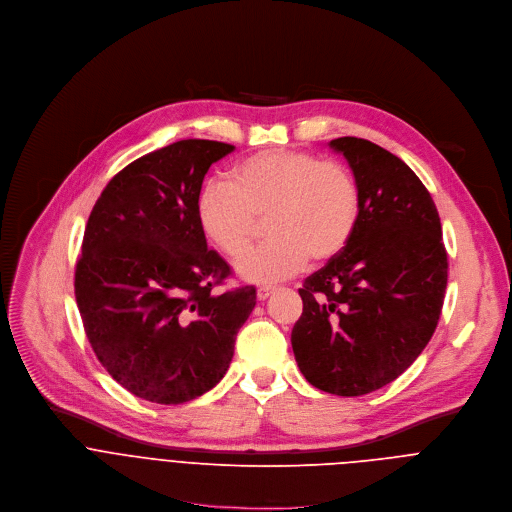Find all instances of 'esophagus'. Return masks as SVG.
I'll list each match as a JSON object with an SVG mask.
<instances>
[{
  "label": "esophagus",
  "mask_w": 512,
  "mask_h": 512,
  "mask_svg": "<svg viewBox=\"0 0 512 512\" xmlns=\"http://www.w3.org/2000/svg\"><path fill=\"white\" fill-rule=\"evenodd\" d=\"M272 292H274L272 286H260V288L256 290V296H258V300H266Z\"/></svg>",
  "instance_id": "34e87169"
}]
</instances>
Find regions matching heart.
<instances>
[{"mask_svg":"<svg viewBox=\"0 0 512 512\" xmlns=\"http://www.w3.org/2000/svg\"><path fill=\"white\" fill-rule=\"evenodd\" d=\"M363 210L361 185L339 161L298 149L258 151L210 181L195 197L197 224L226 258L236 260L267 220L269 242L238 260L250 282H278L306 260L323 264L353 240Z\"/></svg>","mask_w":512,"mask_h":512,"instance_id":"obj_1","label":"heart"}]
</instances>
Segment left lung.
Returning a JSON list of instances; mask_svg holds the SVG:
<instances>
[{"label": "left lung", "mask_w": 512, "mask_h": 512, "mask_svg": "<svg viewBox=\"0 0 512 512\" xmlns=\"http://www.w3.org/2000/svg\"><path fill=\"white\" fill-rule=\"evenodd\" d=\"M363 195L349 246L304 278L290 341L300 373L321 391L371 393L410 367L432 339L448 284L436 203L399 157L357 137L331 141Z\"/></svg>", "instance_id": "1"}]
</instances>
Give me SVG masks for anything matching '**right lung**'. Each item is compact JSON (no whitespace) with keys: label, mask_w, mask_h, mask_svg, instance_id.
<instances>
[{"label":"right lung","mask_w":512,"mask_h":512,"mask_svg":"<svg viewBox=\"0 0 512 512\" xmlns=\"http://www.w3.org/2000/svg\"><path fill=\"white\" fill-rule=\"evenodd\" d=\"M234 145L185 139L147 153L102 189L74 268L86 339L133 395L183 403L228 371L254 286L216 292L230 264L208 248L195 197Z\"/></svg>","instance_id":"1"}]
</instances>
